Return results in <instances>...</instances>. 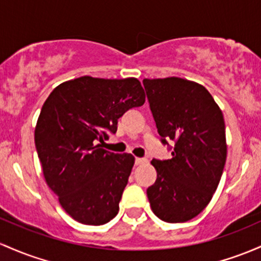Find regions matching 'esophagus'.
<instances>
[{
  "label": "esophagus",
  "instance_id": "esophagus-1",
  "mask_svg": "<svg viewBox=\"0 0 261 261\" xmlns=\"http://www.w3.org/2000/svg\"><path fill=\"white\" fill-rule=\"evenodd\" d=\"M146 162H147V160H146V159H140V157H136V159H135V163L137 166L144 165V163H146Z\"/></svg>",
  "mask_w": 261,
  "mask_h": 261
}]
</instances>
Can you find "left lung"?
<instances>
[{"instance_id":"obj_1","label":"left lung","mask_w":261,"mask_h":261,"mask_svg":"<svg viewBox=\"0 0 261 261\" xmlns=\"http://www.w3.org/2000/svg\"><path fill=\"white\" fill-rule=\"evenodd\" d=\"M157 130L176 141L172 159L152 160L157 179L147 188L151 210L167 223L187 222L204 210L227 160L222 110L203 85L168 76L144 79Z\"/></svg>"}]
</instances>
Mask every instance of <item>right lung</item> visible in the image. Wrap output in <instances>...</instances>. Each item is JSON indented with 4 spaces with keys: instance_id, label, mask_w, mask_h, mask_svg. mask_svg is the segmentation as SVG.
Masks as SVG:
<instances>
[{
    "instance_id": "add662e5",
    "label": "right lung",
    "mask_w": 261,
    "mask_h": 261,
    "mask_svg": "<svg viewBox=\"0 0 261 261\" xmlns=\"http://www.w3.org/2000/svg\"><path fill=\"white\" fill-rule=\"evenodd\" d=\"M145 98L136 78L84 75L59 84L43 104L34 128L43 176L76 222L101 225L119 212L135 157L109 152L98 142L115 134L117 119Z\"/></svg>"
}]
</instances>
